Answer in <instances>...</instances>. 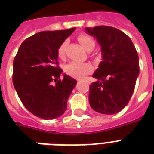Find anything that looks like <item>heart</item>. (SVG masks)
Here are the masks:
<instances>
[{"label": "heart", "instance_id": "obj_1", "mask_svg": "<svg viewBox=\"0 0 154 154\" xmlns=\"http://www.w3.org/2000/svg\"><path fill=\"white\" fill-rule=\"evenodd\" d=\"M78 41L82 46L85 50H92L95 46V42L91 37L87 35L82 34L78 37ZM66 46V42H64L57 49V55L60 58H62L65 55V49ZM93 69L92 65L86 62H77L72 61L65 65V71L68 75L75 78H82L86 74L89 73Z\"/></svg>", "mask_w": 154, "mask_h": 154}]
</instances>
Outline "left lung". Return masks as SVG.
<instances>
[{"label":"left lung","instance_id":"obj_1","mask_svg":"<svg viewBox=\"0 0 154 154\" xmlns=\"http://www.w3.org/2000/svg\"><path fill=\"white\" fill-rule=\"evenodd\" d=\"M101 45L102 60L89 86V101L96 112L115 114L123 109L134 93L139 75L138 54L125 33L110 26L85 28Z\"/></svg>","mask_w":154,"mask_h":154}]
</instances>
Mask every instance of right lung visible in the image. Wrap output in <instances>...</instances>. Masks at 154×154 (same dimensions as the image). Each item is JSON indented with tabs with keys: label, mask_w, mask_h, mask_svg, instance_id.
<instances>
[{
	"label": "right lung",
	"mask_w": 154,
	"mask_h": 154,
	"mask_svg": "<svg viewBox=\"0 0 154 154\" xmlns=\"http://www.w3.org/2000/svg\"><path fill=\"white\" fill-rule=\"evenodd\" d=\"M75 29L37 32L23 42L14 58V88L25 107L40 118L55 119L67 109L77 81L66 74L60 79L57 49Z\"/></svg>",
	"instance_id": "add662e5"
}]
</instances>
